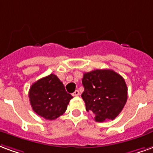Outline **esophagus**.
Segmentation results:
<instances>
[{
	"instance_id": "esophagus-1",
	"label": "esophagus",
	"mask_w": 153,
	"mask_h": 153,
	"mask_svg": "<svg viewBox=\"0 0 153 153\" xmlns=\"http://www.w3.org/2000/svg\"><path fill=\"white\" fill-rule=\"evenodd\" d=\"M72 95H73L74 97H78V96L79 95V91H78V90H76V91H74V92Z\"/></svg>"
}]
</instances>
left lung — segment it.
Returning <instances> with one entry per match:
<instances>
[{"instance_id": "1", "label": "left lung", "mask_w": 153, "mask_h": 153, "mask_svg": "<svg viewBox=\"0 0 153 153\" xmlns=\"http://www.w3.org/2000/svg\"><path fill=\"white\" fill-rule=\"evenodd\" d=\"M82 98L86 110L97 122L114 120L127 100V87L123 77L112 70H95L84 73Z\"/></svg>"}]
</instances>
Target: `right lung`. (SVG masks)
Listing matches in <instances>:
<instances>
[{"instance_id":"1","label":"right lung","mask_w":153,"mask_h":153,"mask_svg":"<svg viewBox=\"0 0 153 153\" xmlns=\"http://www.w3.org/2000/svg\"><path fill=\"white\" fill-rule=\"evenodd\" d=\"M30 103L34 112L47 120H54L64 114L73 97L66 92L56 75L51 74L31 85Z\"/></svg>"}]
</instances>
